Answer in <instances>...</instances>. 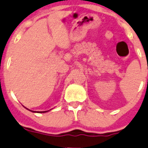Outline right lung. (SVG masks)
<instances>
[{
  "label": "right lung",
  "instance_id": "right-lung-1",
  "mask_svg": "<svg viewBox=\"0 0 148 148\" xmlns=\"http://www.w3.org/2000/svg\"><path fill=\"white\" fill-rule=\"evenodd\" d=\"M31 111V110H30ZM31 112H34V111H31ZM48 111H44V112H38V113H45V112H47Z\"/></svg>",
  "mask_w": 148,
  "mask_h": 148
}]
</instances>
